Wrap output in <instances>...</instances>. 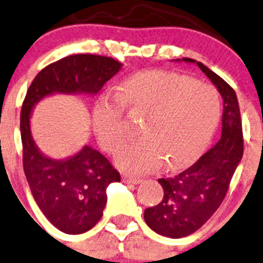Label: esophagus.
I'll list each match as a JSON object with an SVG mask.
<instances>
[{
	"label": "esophagus",
	"mask_w": 263,
	"mask_h": 263,
	"mask_svg": "<svg viewBox=\"0 0 263 263\" xmlns=\"http://www.w3.org/2000/svg\"><path fill=\"white\" fill-rule=\"evenodd\" d=\"M123 181L126 182V184H134V185H137V184H140L141 181V179H139V178H134V176H129V175H123Z\"/></svg>",
	"instance_id": "esophagus-1"
}]
</instances>
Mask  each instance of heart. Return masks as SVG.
<instances>
[{"instance_id":"1","label":"heart","mask_w":263,"mask_h":263,"mask_svg":"<svg viewBox=\"0 0 263 263\" xmlns=\"http://www.w3.org/2000/svg\"><path fill=\"white\" fill-rule=\"evenodd\" d=\"M117 99L104 97L93 110V128L107 151H116L126 136L123 108L145 115L141 137L126 143L116 162L132 174L165 167L181 168L197 160L219 124L222 99L212 85L189 77L148 70L121 83Z\"/></svg>"}]
</instances>
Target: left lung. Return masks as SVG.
<instances>
[{
    "instance_id": "left-lung-1",
    "label": "left lung",
    "mask_w": 263,
    "mask_h": 263,
    "mask_svg": "<svg viewBox=\"0 0 263 263\" xmlns=\"http://www.w3.org/2000/svg\"><path fill=\"white\" fill-rule=\"evenodd\" d=\"M173 62L197 64L223 98L220 140L189 168L173 178L159 179L164 198L160 204L143 213L146 224L157 234L182 238L198 231L222 204L232 176L242 160L243 135L233 88L200 62L189 58Z\"/></svg>"
}]
</instances>
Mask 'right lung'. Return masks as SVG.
Segmentation results:
<instances>
[{"mask_svg": "<svg viewBox=\"0 0 263 263\" xmlns=\"http://www.w3.org/2000/svg\"><path fill=\"white\" fill-rule=\"evenodd\" d=\"M122 68L112 58L77 54L44 68L29 87L21 109L24 171L43 214L66 234H82L97 224L107 203V187L121 181L120 173L90 145L65 159H51L35 143L32 110L54 95L96 96Z\"/></svg>", "mask_w": 263, "mask_h": 263, "instance_id": "1", "label": "right lung"}]
</instances>
